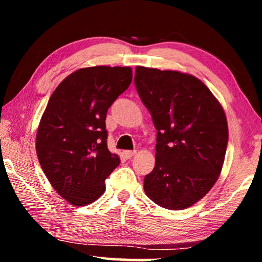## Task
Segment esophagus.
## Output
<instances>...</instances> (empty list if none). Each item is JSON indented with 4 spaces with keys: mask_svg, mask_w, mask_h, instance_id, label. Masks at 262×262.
<instances>
[{
    "mask_svg": "<svg viewBox=\"0 0 262 262\" xmlns=\"http://www.w3.org/2000/svg\"><path fill=\"white\" fill-rule=\"evenodd\" d=\"M136 154V151H132V150H126V151H123V156H125L126 158H130L134 156V155Z\"/></svg>",
    "mask_w": 262,
    "mask_h": 262,
    "instance_id": "34e87169",
    "label": "esophagus"
}]
</instances>
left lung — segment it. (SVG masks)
<instances>
[{
    "label": "left lung",
    "instance_id": "obj_1",
    "mask_svg": "<svg viewBox=\"0 0 262 262\" xmlns=\"http://www.w3.org/2000/svg\"><path fill=\"white\" fill-rule=\"evenodd\" d=\"M134 79L157 129L156 163L144 177V192L163 208L185 209L220 177L229 140L224 110L192 75L139 66Z\"/></svg>",
    "mask_w": 262,
    "mask_h": 262
}]
</instances>
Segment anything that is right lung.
I'll use <instances>...</instances> for the list:
<instances>
[{
    "label": "right lung",
    "instance_id": "1",
    "mask_svg": "<svg viewBox=\"0 0 262 262\" xmlns=\"http://www.w3.org/2000/svg\"><path fill=\"white\" fill-rule=\"evenodd\" d=\"M130 67L78 69L53 92L39 123L35 150L53 188L73 206L105 192V179L120 164L107 148L106 114L130 85Z\"/></svg>",
    "mask_w": 262,
    "mask_h": 262
}]
</instances>
